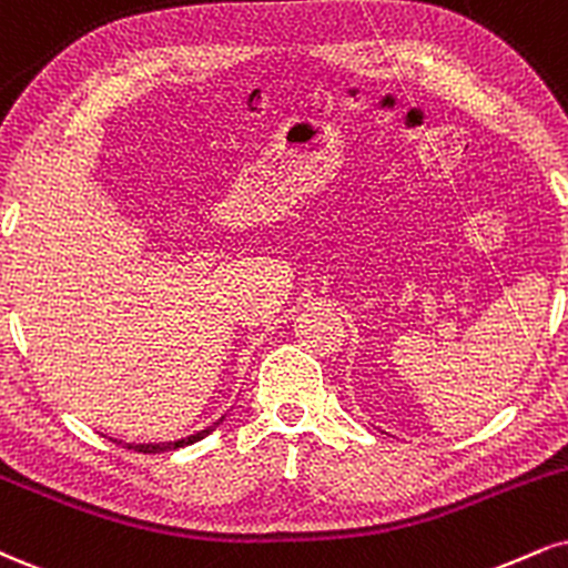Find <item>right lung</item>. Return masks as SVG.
I'll list each match as a JSON object with an SVG mask.
<instances>
[{
	"mask_svg": "<svg viewBox=\"0 0 568 568\" xmlns=\"http://www.w3.org/2000/svg\"><path fill=\"white\" fill-rule=\"evenodd\" d=\"M227 418V415H222V418L211 423V426L201 428V432L190 434V436H182V439L176 442H121V439H113L115 444H126L129 449H136V453H145V455H155V453H169V449H176V447H184V444H193V442H201L203 436H209L211 432H214L216 426H222V420Z\"/></svg>",
	"mask_w": 568,
	"mask_h": 568,
	"instance_id": "obj_1",
	"label": "right lung"
}]
</instances>
